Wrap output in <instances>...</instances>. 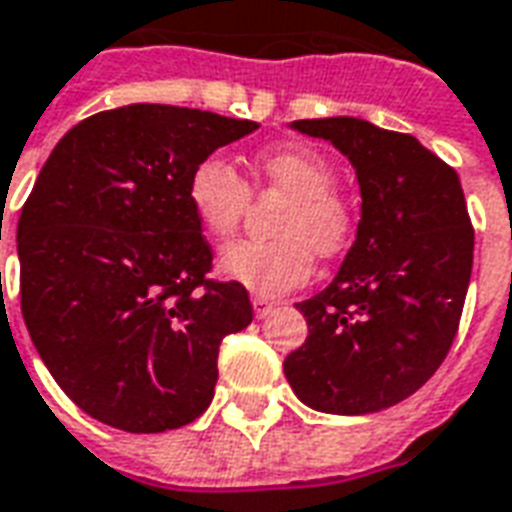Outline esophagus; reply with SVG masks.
I'll list each match as a JSON object with an SVG mask.
<instances>
[{"label": "esophagus", "mask_w": 512, "mask_h": 512, "mask_svg": "<svg viewBox=\"0 0 512 512\" xmlns=\"http://www.w3.org/2000/svg\"><path fill=\"white\" fill-rule=\"evenodd\" d=\"M251 302H253V310H256V318H264V315L270 313L272 307H275V302L267 297H253Z\"/></svg>", "instance_id": "obj_1"}]
</instances>
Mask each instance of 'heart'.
<instances>
[{"label": "heart", "mask_w": 512, "mask_h": 512, "mask_svg": "<svg viewBox=\"0 0 512 512\" xmlns=\"http://www.w3.org/2000/svg\"><path fill=\"white\" fill-rule=\"evenodd\" d=\"M261 188L288 194L278 218L275 240H237L218 256V270L264 297L302 286L313 272V251L332 259L348 248L353 213L334 194L337 172L332 161L310 148H272L251 164ZM186 199L197 221L213 240L237 232L251 205V186L224 159H202L191 169Z\"/></svg>", "instance_id": "1"}]
</instances>
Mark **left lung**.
<instances>
[{"label":"left lung","instance_id":"left-lung-1","mask_svg":"<svg viewBox=\"0 0 512 512\" xmlns=\"http://www.w3.org/2000/svg\"><path fill=\"white\" fill-rule=\"evenodd\" d=\"M291 126L348 156L361 221L337 278L297 305L307 340L283 372L313 410L378 413L416 394L451 351L475 248L464 191L410 134L348 115Z\"/></svg>","mask_w":512,"mask_h":512}]
</instances>
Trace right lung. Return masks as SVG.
Instances as JSON below:
<instances>
[{
	"label": "right lung",
	"instance_id": "1",
	"mask_svg": "<svg viewBox=\"0 0 512 512\" xmlns=\"http://www.w3.org/2000/svg\"><path fill=\"white\" fill-rule=\"evenodd\" d=\"M259 129L207 110L126 105L72 126L18 218L21 313L75 405L134 434L213 402L218 348L253 321L186 199L191 169Z\"/></svg>",
	"mask_w": 512,
	"mask_h": 512
}]
</instances>
